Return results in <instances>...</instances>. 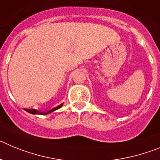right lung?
<instances>
[{
	"instance_id": "add662e5",
	"label": "right lung",
	"mask_w": 160,
	"mask_h": 160,
	"mask_svg": "<svg viewBox=\"0 0 160 160\" xmlns=\"http://www.w3.org/2000/svg\"><path fill=\"white\" fill-rule=\"evenodd\" d=\"M62 105H63V103H62V104H60V105L58 106V107H54V108L51 109V110H49V111H46V112H45V113L40 112V111H37V110H35V109H32H32H26L25 111H27V112L30 113V114H49V113L53 112V111H56V110H58V109L61 108V107H62Z\"/></svg>"
}]
</instances>
